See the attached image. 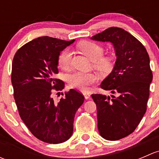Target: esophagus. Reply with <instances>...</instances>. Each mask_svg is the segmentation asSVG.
I'll use <instances>...</instances> for the list:
<instances>
[{"mask_svg":"<svg viewBox=\"0 0 159 159\" xmlns=\"http://www.w3.org/2000/svg\"><path fill=\"white\" fill-rule=\"evenodd\" d=\"M83 94H84V98H85V99H89L90 98V96H91V95H90V94H89V93H84Z\"/></svg>","mask_w":159,"mask_h":159,"instance_id":"esophagus-1","label":"esophagus"}]
</instances>
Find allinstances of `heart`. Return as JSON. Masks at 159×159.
Instances as JSON below:
<instances>
[{
  "label": "heart",
  "instance_id": "1",
  "mask_svg": "<svg viewBox=\"0 0 159 159\" xmlns=\"http://www.w3.org/2000/svg\"><path fill=\"white\" fill-rule=\"evenodd\" d=\"M81 51L93 61V65L99 71L108 72L113 66V59L110 56H102L104 48L102 45L90 41H82L78 44ZM58 65L64 70H68L71 64V52L68 49L62 51L57 57ZM68 84L72 89L87 91L91 84L98 81V76L93 72L77 71L68 76Z\"/></svg>",
  "mask_w": 159,
  "mask_h": 159
}]
</instances>
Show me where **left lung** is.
<instances>
[{"label":"left lung","mask_w":159,"mask_h":159,"mask_svg":"<svg viewBox=\"0 0 159 159\" xmlns=\"http://www.w3.org/2000/svg\"><path fill=\"white\" fill-rule=\"evenodd\" d=\"M91 39L111 42L116 51L114 69L101 84L115 95L93 94L91 98L97 107L101 136L119 140L135 130L146 112L153 77L149 56L143 44L122 28L111 27Z\"/></svg>","instance_id":"1"}]
</instances>
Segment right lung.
Masks as SVG:
<instances>
[{
    "label": "right lung",
    "instance_id": "1",
    "mask_svg": "<svg viewBox=\"0 0 159 159\" xmlns=\"http://www.w3.org/2000/svg\"><path fill=\"white\" fill-rule=\"evenodd\" d=\"M74 41L40 37L20 48L13 59L11 82L19 115L32 134L47 143L70 139L75 113L84 100L75 89L65 92L58 102L52 98L65 87L63 81L55 78L57 57Z\"/></svg>",
    "mask_w": 159,
    "mask_h": 159
}]
</instances>
